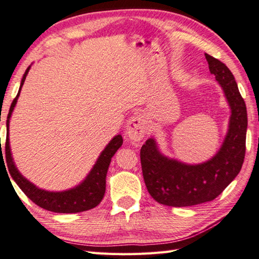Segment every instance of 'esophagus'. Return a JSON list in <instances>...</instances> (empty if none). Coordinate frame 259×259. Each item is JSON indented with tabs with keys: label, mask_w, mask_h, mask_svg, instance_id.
<instances>
[{
	"label": "esophagus",
	"mask_w": 259,
	"mask_h": 259,
	"mask_svg": "<svg viewBox=\"0 0 259 259\" xmlns=\"http://www.w3.org/2000/svg\"><path fill=\"white\" fill-rule=\"evenodd\" d=\"M149 130L148 121L141 114H135L131 117L126 124V134L132 141H141L148 134Z\"/></svg>",
	"instance_id": "1"
}]
</instances>
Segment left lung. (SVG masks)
Here are the masks:
<instances>
[{
  "label": "left lung",
  "mask_w": 259,
  "mask_h": 259,
  "mask_svg": "<svg viewBox=\"0 0 259 259\" xmlns=\"http://www.w3.org/2000/svg\"><path fill=\"white\" fill-rule=\"evenodd\" d=\"M205 58L231 108L228 134L219 152L199 164L164 157L153 139L142 145L140 155L145 186L153 199L167 206H192L213 201L237 177L245 159L248 124L245 100L227 65L208 54Z\"/></svg>",
  "instance_id": "left-lung-1"
}]
</instances>
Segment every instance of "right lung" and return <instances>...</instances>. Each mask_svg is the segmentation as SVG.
<instances>
[{
  "instance_id": "add662e5",
  "label": "right lung",
  "mask_w": 259,
  "mask_h": 259,
  "mask_svg": "<svg viewBox=\"0 0 259 259\" xmlns=\"http://www.w3.org/2000/svg\"><path fill=\"white\" fill-rule=\"evenodd\" d=\"M30 66L28 67L22 76L20 89L16 98L13 99L11 107H10L8 119H7V140H6V158L8 163L9 172L11 175L14 182L17 183L19 187L21 188L22 192L27 195L28 198L37 204L41 208H45L47 211L55 212V213H79L88 211L96 207L102 201L106 190V176L108 171L109 163L111 158L117 152L121 144H123V138L121 135H116L115 138L110 141L108 145L106 146L105 150L102 151L100 157L97 160L94 168L91 169L87 178L76 187L71 188L64 192H47L36 187L35 185L31 184L19 172L16 164L13 162L11 150H10L9 142V121L11 117L14 106L17 104V100L20 95L21 88L23 82L26 80ZM3 154H1L2 157ZM10 179V178H9Z\"/></svg>"
}]
</instances>
